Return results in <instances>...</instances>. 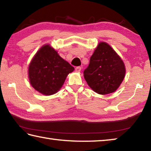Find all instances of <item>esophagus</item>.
<instances>
[{
	"label": "esophagus",
	"mask_w": 151,
	"mask_h": 151,
	"mask_svg": "<svg viewBox=\"0 0 151 151\" xmlns=\"http://www.w3.org/2000/svg\"><path fill=\"white\" fill-rule=\"evenodd\" d=\"M75 70H76V72H81V66H77V67H76V68H75Z\"/></svg>",
	"instance_id": "obj_1"
}]
</instances>
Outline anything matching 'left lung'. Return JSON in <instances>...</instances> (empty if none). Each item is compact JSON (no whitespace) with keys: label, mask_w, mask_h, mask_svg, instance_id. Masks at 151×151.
I'll return each instance as SVG.
<instances>
[{"label":"left lung","mask_w":151,"mask_h":151,"mask_svg":"<svg viewBox=\"0 0 151 151\" xmlns=\"http://www.w3.org/2000/svg\"><path fill=\"white\" fill-rule=\"evenodd\" d=\"M125 73L124 64L120 56L109 44L101 42L83 73L88 85L95 93L104 95L117 90Z\"/></svg>","instance_id":"1"}]
</instances>
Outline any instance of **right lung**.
I'll use <instances>...</instances> for the list:
<instances>
[{
    "label": "right lung",
    "instance_id": "obj_1",
    "mask_svg": "<svg viewBox=\"0 0 151 151\" xmlns=\"http://www.w3.org/2000/svg\"><path fill=\"white\" fill-rule=\"evenodd\" d=\"M75 70L50 45L37 51L29 66L30 85L36 91L46 96L57 93L62 87L66 76Z\"/></svg>",
    "mask_w": 151,
    "mask_h": 151
}]
</instances>
